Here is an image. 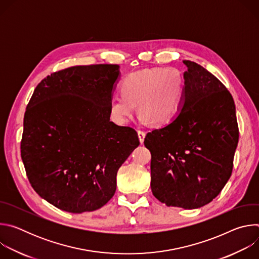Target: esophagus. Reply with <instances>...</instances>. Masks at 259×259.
Instances as JSON below:
<instances>
[{"label": "esophagus", "mask_w": 259, "mask_h": 259, "mask_svg": "<svg viewBox=\"0 0 259 259\" xmlns=\"http://www.w3.org/2000/svg\"><path fill=\"white\" fill-rule=\"evenodd\" d=\"M137 133H138V137H139V141H140V143H143V141H144V137H145V132H144V131H142V130H138V131H137Z\"/></svg>", "instance_id": "esophagus-1"}]
</instances>
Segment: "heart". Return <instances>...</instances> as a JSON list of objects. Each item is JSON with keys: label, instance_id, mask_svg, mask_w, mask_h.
<instances>
[{"label": "heart", "instance_id": "1", "mask_svg": "<svg viewBox=\"0 0 259 259\" xmlns=\"http://www.w3.org/2000/svg\"><path fill=\"white\" fill-rule=\"evenodd\" d=\"M121 94L109 100V116L116 124L127 125L138 104L141 123L165 124L179 112L184 94L183 78L174 67L135 71L124 79Z\"/></svg>", "mask_w": 259, "mask_h": 259}]
</instances>
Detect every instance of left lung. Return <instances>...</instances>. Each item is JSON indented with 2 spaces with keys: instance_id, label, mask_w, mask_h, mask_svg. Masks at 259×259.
<instances>
[{
  "instance_id": "1",
  "label": "left lung",
  "mask_w": 259,
  "mask_h": 259,
  "mask_svg": "<svg viewBox=\"0 0 259 259\" xmlns=\"http://www.w3.org/2000/svg\"><path fill=\"white\" fill-rule=\"evenodd\" d=\"M183 102L165 126L147 133L153 195L167 206L197 209L227 184L239 141L232 94L200 64L183 60Z\"/></svg>"
}]
</instances>
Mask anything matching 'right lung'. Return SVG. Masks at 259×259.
Segmentation results:
<instances>
[{"mask_svg": "<svg viewBox=\"0 0 259 259\" xmlns=\"http://www.w3.org/2000/svg\"><path fill=\"white\" fill-rule=\"evenodd\" d=\"M118 64L80 65L35 87L23 120L21 159L32 189L66 212L94 211L116 193L117 173L139 145L109 120Z\"/></svg>", "mask_w": 259, "mask_h": 259, "instance_id": "right-lung-1", "label": "right lung"}]
</instances>
